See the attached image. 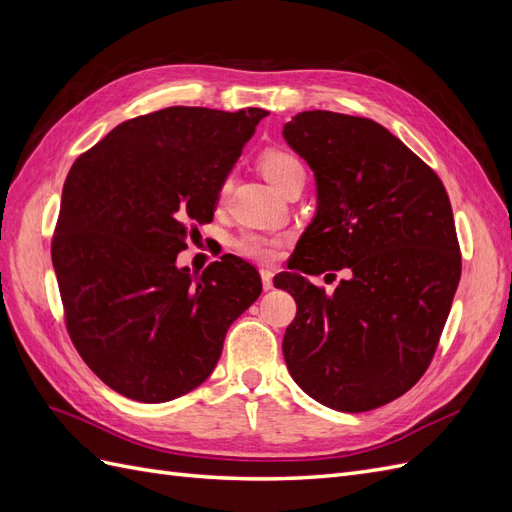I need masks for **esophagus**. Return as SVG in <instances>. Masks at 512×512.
<instances>
[{
  "instance_id": "1",
  "label": "esophagus",
  "mask_w": 512,
  "mask_h": 512,
  "mask_svg": "<svg viewBox=\"0 0 512 512\" xmlns=\"http://www.w3.org/2000/svg\"><path fill=\"white\" fill-rule=\"evenodd\" d=\"M260 277H262V288L271 290L273 288V271L271 269H262Z\"/></svg>"
}]
</instances>
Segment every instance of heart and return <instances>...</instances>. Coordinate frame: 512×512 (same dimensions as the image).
<instances>
[{
  "label": "heart",
  "instance_id": "b5f03b06",
  "mask_svg": "<svg viewBox=\"0 0 512 512\" xmlns=\"http://www.w3.org/2000/svg\"><path fill=\"white\" fill-rule=\"evenodd\" d=\"M260 170L277 192H284L292 179L305 177V168L299 158L286 149H267L262 153ZM284 245L286 239L282 235H275V232L247 230L232 241V250L247 260L273 262L282 256Z\"/></svg>",
  "mask_w": 512,
  "mask_h": 512
}]
</instances>
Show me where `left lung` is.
<instances>
[{
	"mask_svg": "<svg viewBox=\"0 0 512 512\" xmlns=\"http://www.w3.org/2000/svg\"><path fill=\"white\" fill-rule=\"evenodd\" d=\"M286 143L314 170L318 209L275 288L297 316L284 335L292 380L339 412L410 391L438 348L461 277L451 200L440 177L380 123L305 111ZM346 268L333 295L309 274Z\"/></svg>",
	"mask_w": 512,
	"mask_h": 512,
	"instance_id": "obj_1",
	"label": "left lung"
}]
</instances>
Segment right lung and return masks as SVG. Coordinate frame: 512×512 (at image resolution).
<instances>
[{
    "instance_id": "add662e5",
    "label": "right lung",
    "mask_w": 512,
    "mask_h": 512,
    "mask_svg": "<svg viewBox=\"0 0 512 512\" xmlns=\"http://www.w3.org/2000/svg\"><path fill=\"white\" fill-rule=\"evenodd\" d=\"M267 115L168 106L119 123L72 164L51 258L72 344L119 395L162 404L196 389L230 324L260 297L258 271L239 256L194 277L177 254L213 220Z\"/></svg>"
}]
</instances>
